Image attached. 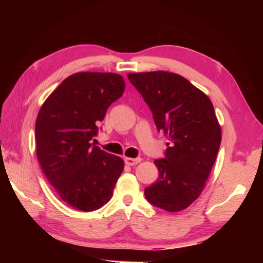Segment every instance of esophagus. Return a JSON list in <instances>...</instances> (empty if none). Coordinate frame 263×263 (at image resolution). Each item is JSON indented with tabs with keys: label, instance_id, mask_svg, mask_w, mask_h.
Segmentation results:
<instances>
[{
	"label": "esophagus",
	"instance_id": "esophagus-1",
	"mask_svg": "<svg viewBox=\"0 0 263 263\" xmlns=\"http://www.w3.org/2000/svg\"><path fill=\"white\" fill-rule=\"evenodd\" d=\"M141 161V158L137 157V158H125V163L127 165H135Z\"/></svg>",
	"mask_w": 263,
	"mask_h": 263
}]
</instances>
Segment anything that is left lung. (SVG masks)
I'll return each instance as SVG.
<instances>
[{"mask_svg": "<svg viewBox=\"0 0 263 263\" xmlns=\"http://www.w3.org/2000/svg\"><path fill=\"white\" fill-rule=\"evenodd\" d=\"M128 80L148 104L158 132L169 139L163 158L155 160L159 177L145 189L146 200L168 212L184 210L200 196L219 150L214 106L177 73H129Z\"/></svg>", "mask_w": 263, "mask_h": 263, "instance_id": "obj_1", "label": "left lung"}]
</instances>
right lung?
Returning <instances> with one entry per match:
<instances>
[{
  "label": "right lung",
  "instance_id": "1",
  "mask_svg": "<svg viewBox=\"0 0 263 263\" xmlns=\"http://www.w3.org/2000/svg\"><path fill=\"white\" fill-rule=\"evenodd\" d=\"M122 76L79 72L68 77L39 110L36 154L47 180L65 201L83 212L112 197L124 161L92 144L108 106L122 97Z\"/></svg>",
  "mask_w": 263,
  "mask_h": 263
}]
</instances>
